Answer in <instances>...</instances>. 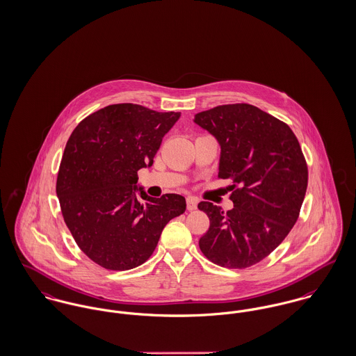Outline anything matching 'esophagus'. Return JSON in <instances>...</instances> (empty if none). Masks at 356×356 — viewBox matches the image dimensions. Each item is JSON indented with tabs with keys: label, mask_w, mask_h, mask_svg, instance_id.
I'll use <instances>...</instances> for the list:
<instances>
[{
	"label": "esophagus",
	"mask_w": 356,
	"mask_h": 356,
	"mask_svg": "<svg viewBox=\"0 0 356 356\" xmlns=\"http://www.w3.org/2000/svg\"><path fill=\"white\" fill-rule=\"evenodd\" d=\"M196 207H197V200L195 197H192V196L187 197V209L188 210H195Z\"/></svg>",
	"instance_id": "obj_1"
}]
</instances>
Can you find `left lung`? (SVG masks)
Wrapping results in <instances>:
<instances>
[{"label": "left lung", "mask_w": 356, "mask_h": 356, "mask_svg": "<svg viewBox=\"0 0 356 356\" xmlns=\"http://www.w3.org/2000/svg\"><path fill=\"white\" fill-rule=\"evenodd\" d=\"M195 123L220 145L219 179H229L234 209L210 202L199 210L210 219L199 248L214 264L246 268L266 259L300 217L307 164L293 130L250 104H225L195 115Z\"/></svg>", "instance_id": "obj_1"}]
</instances>
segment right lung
I'll list each match as a JSON object with an SVG mask.
<instances>
[{
  "mask_svg": "<svg viewBox=\"0 0 356 356\" xmlns=\"http://www.w3.org/2000/svg\"><path fill=\"white\" fill-rule=\"evenodd\" d=\"M179 118L180 112L112 104L86 116L69 138L56 196L74 241L100 267L126 271L143 264L165 225L186 211L181 195L156 199L137 188L138 170L153 165Z\"/></svg>",
  "mask_w": 356,
  "mask_h": 356,
  "instance_id": "1",
  "label": "right lung"
}]
</instances>
